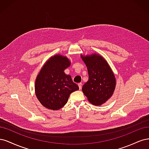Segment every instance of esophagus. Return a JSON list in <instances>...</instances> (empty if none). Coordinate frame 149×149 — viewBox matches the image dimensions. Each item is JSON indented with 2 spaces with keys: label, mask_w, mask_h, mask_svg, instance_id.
<instances>
[{
  "label": "esophagus",
  "mask_w": 149,
  "mask_h": 149,
  "mask_svg": "<svg viewBox=\"0 0 149 149\" xmlns=\"http://www.w3.org/2000/svg\"><path fill=\"white\" fill-rule=\"evenodd\" d=\"M81 85H82V84H81V83H79V84H78V86H79V89H80V90L81 88Z\"/></svg>",
  "instance_id": "1"
}]
</instances>
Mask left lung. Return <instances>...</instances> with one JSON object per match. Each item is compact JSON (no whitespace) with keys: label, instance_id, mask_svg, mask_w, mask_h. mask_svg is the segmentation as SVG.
<instances>
[{"label":"left lung","instance_id":"obj_1","mask_svg":"<svg viewBox=\"0 0 149 149\" xmlns=\"http://www.w3.org/2000/svg\"><path fill=\"white\" fill-rule=\"evenodd\" d=\"M87 66L88 80L82 87V92L90 103L100 106L111 97L116 87V79L107 61L102 56L92 54L81 55Z\"/></svg>","mask_w":149,"mask_h":149}]
</instances>
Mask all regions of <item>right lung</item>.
Listing matches in <instances>:
<instances>
[{"label":"right lung","mask_w":149,"mask_h":149,"mask_svg":"<svg viewBox=\"0 0 149 149\" xmlns=\"http://www.w3.org/2000/svg\"><path fill=\"white\" fill-rule=\"evenodd\" d=\"M70 62L65 56L56 54L46 61L35 81V94L43 107L57 110L67 103L70 94L79 89L64 70Z\"/></svg>","instance_id":"right-lung-1"}]
</instances>
